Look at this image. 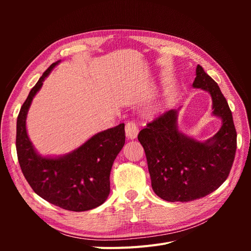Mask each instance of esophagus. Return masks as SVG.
I'll use <instances>...</instances> for the list:
<instances>
[{
  "label": "esophagus",
  "instance_id": "esophagus-1",
  "mask_svg": "<svg viewBox=\"0 0 251 251\" xmlns=\"http://www.w3.org/2000/svg\"><path fill=\"white\" fill-rule=\"evenodd\" d=\"M126 134L128 139H134L137 137L138 126L134 123V121H127L126 124Z\"/></svg>",
  "mask_w": 251,
  "mask_h": 251
}]
</instances>
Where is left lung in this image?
I'll list each match as a JSON object with an SVG mask.
<instances>
[{"instance_id": "1", "label": "left lung", "mask_w": 251, "mask_h": 251, "mask_svg": "<svg viewBox=\"0 0 251 251\" xmlns=\"http://www.w3.org/2000/svg\"><path fill=\"white\" fill-rule=\"evenodd\" d=\"M193 86L210 93L214 114L222 118L223 125L214 137L199 142L182 135L177 128L176 110L154 118L138 134L153 191L170 202L193 201L216 191L228 177L237 150L229 105L218 83L200 65Z\"/></svg>"}]
</instances>
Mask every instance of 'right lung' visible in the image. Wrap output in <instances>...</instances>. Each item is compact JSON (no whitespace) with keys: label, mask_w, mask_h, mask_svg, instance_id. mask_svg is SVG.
Instances as JSON below:
<instances>
[{"label":"right lung","mask_w":251,"mask_h":251,"mask_svg":"<svg viewBox=\"0 0 251 251\" xmlns=\"http://www.w3.org/2000/svg\"><path fill=\"white\" fill-rule=\"evenodd\" d=\"M56 64L43 73L22 105L17 121V154L22 173L35 194L60 208L85 211L108 198L112 165L125 146V124L94 135L64 157L37 155L28 138L26 116L34 95Z\"/></svg>","instance_id":"obj_1"}]
</instances>
